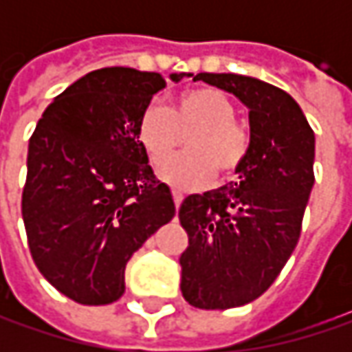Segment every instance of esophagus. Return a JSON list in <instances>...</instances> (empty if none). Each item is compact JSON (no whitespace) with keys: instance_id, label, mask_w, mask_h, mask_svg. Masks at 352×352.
Here are the masks:
<instances>
[{"instance_id":"34e87169","label":"esophagus","mask_w":352,"mask_h":352,"mask_svg":"<svg viewBox=\"0 0 352 352\" xmlns=\"http://www.w3.org/2000/svg\"><path fill=\"white\" fill-rule=\"evenodd\" d=\"M172 197H174V204H176V208H180V204L184 201L182 192H178V190H172Z\"/></svg>"}]
</instances>
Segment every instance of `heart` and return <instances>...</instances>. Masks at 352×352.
I'll return each mask as SVG.
<instances>
[{
	"label": "heart",
	"mask_w": 352,
	"mask_h": 352,
	"mask_svg": "<svg viewBox=\"0 0 352 352\" xmlns=\"http://www.w3.org/2000/svg\"><path fill=\"white\" fill-rule=\"evenodd\" d=\"M236 107L221 89L194 88L182 91L170 111L151 102L142 109L137 139L155 166H162L173 154L179 131H197L188 140V155L160 170V178L176 188H199L211 182L215 168L233 174L249 151V135L235 121Z\"/></svg>",
	"instance_id": "obj_1"
}]
</instances>
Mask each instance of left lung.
Instances as JSON below:
<instances>
[{
    "label": "left lung",
    "instance_id": "8db88e82",
    "mask_svg": "<svg viewBox=\"0 0 352 352\" xmlns=\"http://www.w3.org/2000/svg\"><path fill=\"white\" fill-rule=\"evenodd\" d=\"M249 109V151L236 182L192 194L178 217L188 231L180 290L199 309H229L270 288L298 245L314 188L316 135L290 94L258 78L201 72Z\"/></svg>",
    "mask_w": 352,
    "mask_h": 352
}]
</instances>
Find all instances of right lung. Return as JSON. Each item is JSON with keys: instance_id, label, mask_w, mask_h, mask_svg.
Listing matches in <instances>:
<instances>
[{"instance_id": "right-lung-1", "label": "right lung", "mask_w": 352, "mask_h": 352, "mask_svg": "<svg viewBox=\"0 0 352 352\" xmlns=\"http://www.w3.org/2000/svg\"><path fill=\"white\" fill-rule=\"evenodd\" d=\"M164 88L156 72H89L54 98L29 141L21 204L29 249L41 274L78 304L119 300L129 258L176 213L137 139L142 109Z\"/></svg>"}]
</instances>
